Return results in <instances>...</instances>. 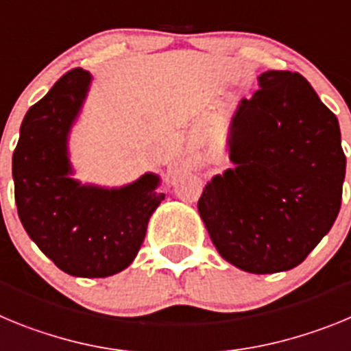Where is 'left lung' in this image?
<instances>
[{
  "label": "left lung",
  "mask_w": 351,
  "mask_h": 351,
  "mask_svg": "<svg viewBox=\"0 0 351 351\" xmlns=\"http://www.w3.org/2000/svg\"><path fill=\"white\" fill-rule=\"evenodd\" d=\"M228 133L234 169L214 176L198 213L219 255L253 274L297 267L328 234L346 156L337 117L300 73L271 70Z\"/></svg>",
  "instance_id": "8db88e82"
}]
</instances>
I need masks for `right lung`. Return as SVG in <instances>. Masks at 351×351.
<instances>
[{"label":"right lung","instance_id":"add662e5","mask_svg":"<svg viewBox=\"0 0 351 351\" xmlns=\"http://www.w3.org/2000/svg\"><path fill=\"white\" fill-rule=\"evenodd\" d=\"M91 80L82 68L70 70L27 110L12 173L19 218L43 255L70 276L107 278L137 256L165 195L156 191L160 178L151 172L121 188L71 178L68 137Z\"/></svg>","mask_w":351,"mask_h":351}]
</instances>
